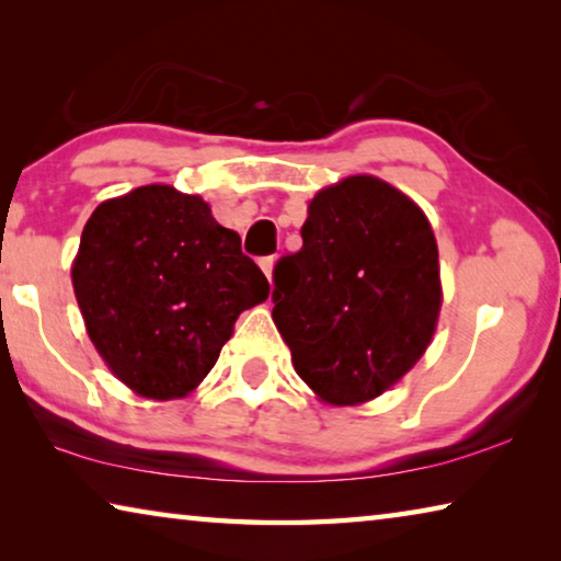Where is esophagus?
Instances as JSON below:
<instances>
[{
    "label": "esophagus",
    "mask_w": 561,
    "mask_h": 561,
    "mask_svg": "<svg viewBox=\"0 0 561 561\" xmlns=\"http://www.w3.org/2000/svg\"><path fill=\"white\" fill-rule=\"evenodd\" d=\"M260 267H262V272H264V277L272 279V267H274V257H272V254H270V257H262V260H260Z\"/></svg>",
    "instance_id": "34e87169"
}]
</instances>
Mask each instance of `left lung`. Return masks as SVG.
<instances>
[{"mask_svg":"<svg viewBox=\"0 0 561 561\" xmlns=\"http://www.w3.org/2000/svg\"><path fill=\"white\" fill-rule=\"evenodd\" d=\"M301 240L274 267V324L319 398L371 401L411 371L438 321L428 217L383 180L354 175L309 203Z\"/></svg>","mask_w":561,"mask_h":561,"instance_id":"obj_1","label":"left lung"}]
</instances>
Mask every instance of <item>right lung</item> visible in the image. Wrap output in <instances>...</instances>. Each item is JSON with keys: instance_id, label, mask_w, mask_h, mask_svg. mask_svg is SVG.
I'll return each instance as SVG.
<instances>
[{"instance_id": "obj_1", "label": "right lung", "mask_w": 561, "mask_h": 561, "mask_svg": "<svg viewBox=\"0 0 561 561\" xmlns=\"http://www.w3.org/2000/svg\"><path fill=\"white\" fill-rule=\"evenodd\" d=\"M89 336L133 391L168 401L210 374L244 309L270 282L240 234L197 195L170 185L101 203L71 270Z\"/></svg>"}]
</instances>
